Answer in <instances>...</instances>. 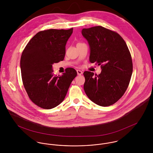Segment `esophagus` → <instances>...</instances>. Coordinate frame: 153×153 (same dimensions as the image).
Listing matches in <instances>:
<instances>
[{
	"label": "esophagus",
	"mask_w": 153,
	"mask_h": 153,
	"mask_svg": "<svg viewBox=\"0 0 153 153\" xmlns=\"http://www.w3.org/2000/svg\"><path fill=\"white\" fill-rule=\"evenodd\" d=\"M76 72H77V74L78 75H82V72L81 71V70H79V69H78V70H76Z\"/></svg>",
	"instance_id": "esophagus-1"
}]
</instances>
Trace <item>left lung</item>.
<instances>
[{
  "mask_svg": "<svg viewBox=\"0 0 153 153\" xmlns=\"http://www.w3.org/2000/svg\"><path fill=\"white\" fill-rule=\"evenodd\" d=\"M90 48L89 61L101 65L98 75L85 71L84 91L95 104L107 107L118 101L128 87L132 62L128 46L117 32L101 26L82 30Z\"/></svg>",
  "mask_w": 153,
  "mask_h": 153,
  "instance_id": "1",
  "label": "left lung"
}]
</instances>
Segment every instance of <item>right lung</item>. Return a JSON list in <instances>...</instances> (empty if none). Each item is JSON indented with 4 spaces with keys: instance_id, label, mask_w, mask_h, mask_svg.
<instances>
[{
    "instance_id": "right-lung-1",
    "label": "right lung",
    "mask_w": 153,
    "mask_h": 153,
    "mask_svg": "<svg viewBox=\"0 0 153 153\" xmlns=\"http://www.w3.org/2000/svg\"><path fill=\"white\" fill-rule=\"evenodd\" d=\"M73 28L48 29L37 33L26 45L21 58L22 81L30 100L38 107L52 109L64 100L77 75L68 68L62 75H54L52 65L63 61L66 42Z\"/></svg>"
}]
</instances>
